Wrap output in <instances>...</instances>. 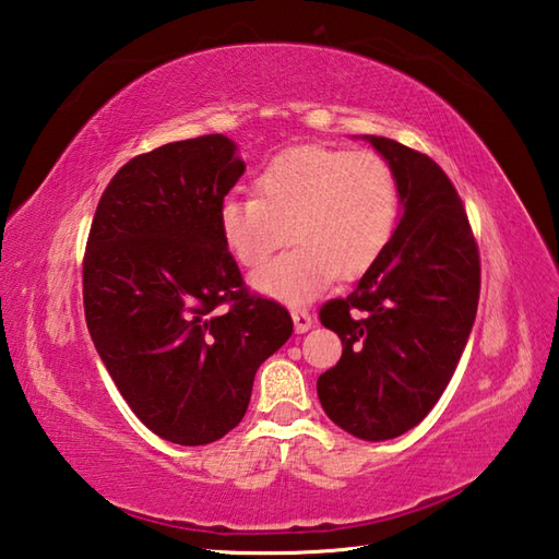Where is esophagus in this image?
Segmentation results:
<instances>
[{
	"label": "esophagus",
	"mask_w": 559,
	"mask_h": 559,
	"mask_svg": "<svg viewBox=\"0 0 559 559\" xmlns=\"http://www.w3.org/2000/svg\"><path fill=\"white\" fill-rule=\"evenodd\" d=\"M292 318H294V330L296 332H306L313 328V316L308 313V308H292Z\"/></svg>",
	"instance_id": "obj_1"
}]
</instances>
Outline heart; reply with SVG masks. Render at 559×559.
Instances as JSON below:
<instances>
[{"mask_svg": "<svg viewBox=\"0 0 559 559\" xmlns=\"http://www.w3.org/2000/svg\"><path fill=\"white\" fill-rule=\"evenodd\" d=\"M258 195H227L219 231L231 255L255 267L296 239L289 253L253 275V287L284 301L311 299L334 277L376 265L400 215V183L373 151L299 145L275 155L255 179Z\"/></svg>", "mask_w": 559, "mask_h": 559, "instance_id": "obj_1", "label": "heart"}]
</instances>
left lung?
Listing matches in <instances>:
<instances>
[{
    "label": "left lung",
    "mask_w": 559,
    "mask_h": 559,
    "mask_svg": "<svg viewBox=\"0 0 559 559\" xmlns=\"http://www.w3.org/2000/svg\"><path fill=\"white\" fill-rule=\"evenodd\" d=\"M404 213L384 253L344 299L320 308L342 358L318 378L325 414L361 440H392L428 416L474 328L480 255L462 198L426 153L370 135Z\"/></svg>",
    "instance_id": "1"
}]
</instances>
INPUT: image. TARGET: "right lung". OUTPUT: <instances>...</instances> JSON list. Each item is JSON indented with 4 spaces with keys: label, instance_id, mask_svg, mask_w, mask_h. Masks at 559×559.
Returning a JSON list of instances; mask_svg holds the SVG:
<instances>
[{
    "label": "right lung",
    "instance_id": "obj_1",
    "mask_svg": "<svg viewBox=\"0 0 559 559\" xmlns=\"http://www.w3.org/2000/svg\"><path fill=\"white\" fill-rule=\"evenodd\" d=\"M234 151L210 133L129 159L83 255L85 322L111 380L145 428L189 448L239 426L255 370L294 332L222 239L219 205L246 169Z\"/></svg>",
    "mask_w": 559,
    "mask_h": 559
}]
</instances>
